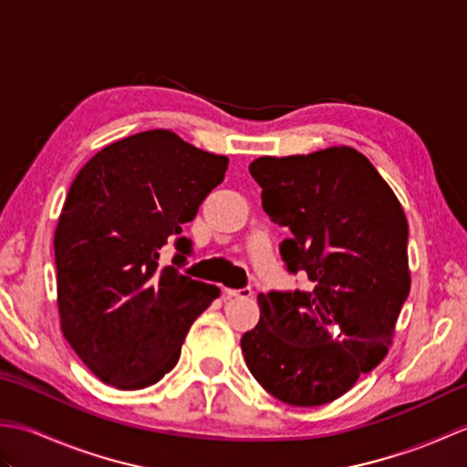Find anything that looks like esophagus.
Here are the masks:
<instances>
[{"label":"esophagus","mask_w":467,"mask_h":467,"mask_svg":"<svg viewBox=\"0 0 467 467\" xmlns=\"http://www.w3.org/2000/svg\"><path fill=\"white\" fill-rule=\"evenodd\" d=\"M224 295L231 296V299H249L253 295L251 286H243V289H224Z\"/></svg>","instance_id":"34e87169"}]
</instances>
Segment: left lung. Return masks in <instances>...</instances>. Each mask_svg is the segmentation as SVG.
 <instances>
[{
    "label": "left lung",
    "mask_w": 467,
    "mask_h": 467,
    "mask_svg": "<svg viewBox=\"0 0 467 467\" xmlns=\"http://www.w3.org/2000/svg\"><path fill=\"white\" fill-rule=\"evenodd\" d=\"M263 208L291 239L289 273L313 289L259 295L261 319L241 339L246 367L283 403L341 398L389 349L408 299V218L367 158L349 146L261 156L249 166Z\"/></svg>",
    "instance_id": "1"
}]
</instances>
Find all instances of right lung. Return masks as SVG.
I'll use <instances>...</instances> for the list:
<instances>
[{
    "label": "right lung",
    "instance_id": "1",
    "mask_svg": "<svg viewBox=\"0 0 467 467\" xmlns=\"http://www.w3.org/2000/svg\"><path fill=\"white\" fill-rule=\"evenodd\" d=\"M226 156L204 152L171 130L108 144L74 178L54 234L62 333L98 379L144 389L172 369L194 319L221 289L161 266L174 241L181 266L192 243L181 236Z\"/></svg>",
    "mask_w": 467,
    "mask_h": 467
}]
</instances>
